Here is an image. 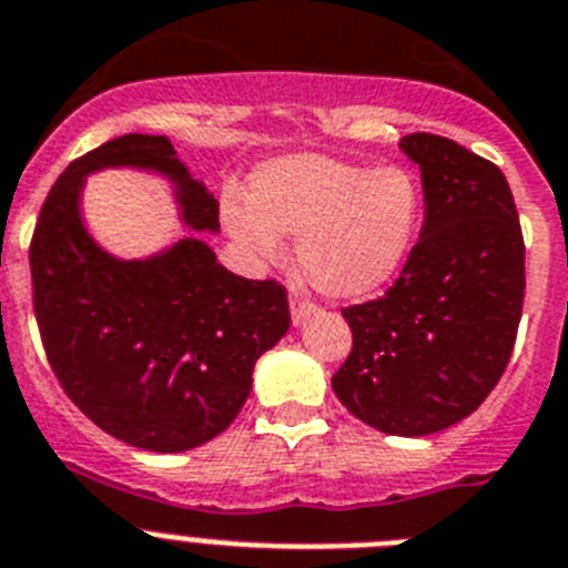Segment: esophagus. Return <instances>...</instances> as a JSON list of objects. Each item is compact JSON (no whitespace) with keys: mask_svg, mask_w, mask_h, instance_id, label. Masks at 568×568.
<instances>
[{"mask_svg":"<svg viewBox=\"0 0 568 568\" xmlns=\"http://www.w3.org/2000/svg\"><path fill=\"white\" fill-rule=\"evenodd\" d=\"M316 311V303H311V300H305L303 294H291V320H294V325H303L305 316H311Z\"/></svg>","mask_w":568,"mask_h":568,"instance_id":"esophagus-1","label":"esophagus"}]
</instances>
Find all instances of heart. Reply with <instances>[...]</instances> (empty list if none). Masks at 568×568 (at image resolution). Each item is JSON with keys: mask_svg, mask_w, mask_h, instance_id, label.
<instances>
[{"mask_svg": "<svg viewBox=\"0 0 568 568\" xmlns=\"http://www.w3.org/2000/svg\"><path fill=\"white\" fill-rule=\"evenodd\" d=\"M223 217L240 246L277 260L300 237L305 280L328 296H365L405 265L422 226V186L405 166H356L291 155L252 178V203L226 201Z\"/></svg>", "mask_w": 568, "mask_h": 568, "instance_id": "b5f03b06", "label": "heart"}]
</instances>
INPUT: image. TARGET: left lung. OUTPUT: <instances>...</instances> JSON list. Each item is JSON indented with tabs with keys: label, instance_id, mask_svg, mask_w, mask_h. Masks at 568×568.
<instances>
[{
	"label": "left lung",
	"instance_id": "1",
	"mask_svg": "<svg viewBox=\"0 0 568 568\" xmlns=\"http://www.w3.org/2000/svg\"><path fill=\"white\" fill-rule=\"evenodd\" d=\"M422 237L396 283L342 308L354 345L331 387L390 436H430L481 407L504 376L524 308V232L504 172L449 138L413 132Z\"/></svg>",
	"mask_w": 568,
	"mask_h": 568
}]
</instances>
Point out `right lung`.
I'll return each mask as SVG.
<instances>
[{
    "label": "right lung",
    "instance_id": "right-lung-1",
    "mask_svg": "<svg viewBox=\"0 0 568 568\" xmlns=\"http://www.w3.org/2000/svg\"><path fill=\"white\" fill-rule=\"evenodd\" d=\"M150 166L178 183L183 217L221 229V209L163 135H121L75 158L48 192L30 240L33 311L61 390L110 436L183 453L223 433L252 393L254 362L291 325L277 280L226 272L203 240L121 263L79 217L84 175Z\"/></svg>",
    "mask_w": 568,
    "mask_h": 568
}]
</instances>
